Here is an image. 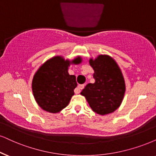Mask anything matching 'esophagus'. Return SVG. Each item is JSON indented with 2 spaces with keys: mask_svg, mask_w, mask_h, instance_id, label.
Segmentation results:
<instances>
[{
  "mask_svg": "<svg viewBox=\"0 0 156 156\" xmlns=\"http://www.w3.org/2000/svg\"><path fill=\"white\" fill-rule=\"evenodd\" d=\"M83 88H84V85L83 84L78 85V86H77L76 89L75 90V93H76V94H79V93L80 92V90H81Z\"/></svg>",
  "mask_w": 156,
  "mask_h": 156,
  "instance_id": "1",
  "label": "esophagus"
}]
</instances>
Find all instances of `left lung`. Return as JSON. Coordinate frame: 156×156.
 Returning <instances> with one entry per match:
<instances>
[{
  "label": "left lung",
  "instance_id": "obj_1",
  "mask_svg": "<svg viewBox=\"0 0 156 156\" xmlns=\"http://www.w3.org/2000/svg\"><path fill=\"white\" fill-rule=\"evenodd\" d=\"M90 65L94 70V83H88L80 93L93 111L101 115L112 113L121 104L125 83L121 70L112 58L99 55Z\"/></svg>",
  "mask_w": 156,
  "mask_h": 156
}]
</instances>
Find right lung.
<instances>
[{"label":"right lung","instance_id":"obj_1","mask_svg":"<svg viewBox=\"0 0 156 156\" xmlns=\"http://www.w3.org/2000/svg\"><path fill=\"white\" fill-rule=\"evenodd\" d=\"M78 58L73 61L80 63ZM68 60L55 57L39 68L32 80L33 94L39 106L51 113H58L68 106L77 86L76 76L69 75Z\"/></svg>","mask_w":156,"mask_h":156}]
</instances>
